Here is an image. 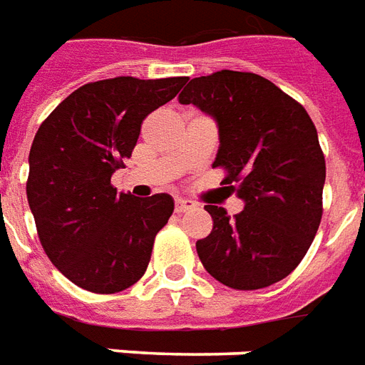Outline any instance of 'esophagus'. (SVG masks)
Wrapping results in <instances>:
<instances>
[{
	"mask_svg": "<svg viewBox=\"0 0 365 365\" xmlns=\"http://www.w3.org/2000/svg\"><path fill=\"white\" fill-rule=\"evenodd\" d=\"M197 209V205L193 203V201H190V199H175V212L178 215H182V212H187V210H193Z\"/></svg>",
	"mask_w": 365,
	"mask_h": 365,
	"instance_id": "esophagus-1",
	"label": "esophagus"
}]
</instances>
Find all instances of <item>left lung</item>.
I'll list each match as a JSON object with an SVG mask.
<instances>
[{"label": "left lung", "instance_id": "left-lung-1", "mask_svg": "<svg viewBox=\"0 0 365 365\" xmlns=\"http://www.w3.org/2000/svg\"><path fill=\"white\" fill-rule=\"evenodd\" d=\"M180 102L217 120L220 148L212 168L224 170L222 183L245 203L234 217L205 207L212 230L197 242L203 267L234 290L286 279L323 217L325 156L306 108L265 77L230 69L191 79Z\"/></svg>", "mask_w": 365, "mask_h": 365}]
</instances>
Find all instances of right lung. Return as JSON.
Wrapping results in <instances>:
<instances>
[{"instance_id": "right-lung-1", "label": "right lung", "mask_w": 365, "mask_h": 365, "mask_svg": "<svg viewBox=\"0 0 365 365\" xmlns=\"http://www.w3.org/2000/svg\"><path fill=\"white\" fill-rule=\"evenodd\" d=\"M187 77L86 83L38 128L26 197L46 255L73 284L115 294L147 271L156 234L174 212L166 193H118L112 174L131 156L141 123Z\"/></svg>"}]
</instances>
